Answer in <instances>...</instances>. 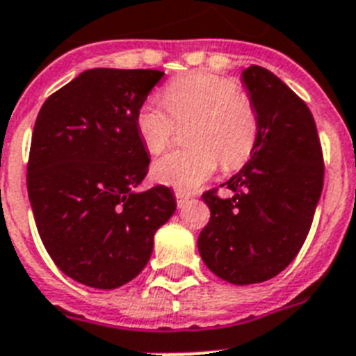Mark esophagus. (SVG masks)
Returning <instances> with one entry per match:
<instances>
[{
    "label": "esophagus",
    "instance_id": "34e87169",
    "mask_svg": "<svg viewBox=\"0 0 356 356\" xmlns=\"http://www.w3.org/2000/svg\"><path fill=\"white\" fill-rule=\"evenodd\" d=\"M175 199H177L179 207H183V204L186 203L188 199H190V193L183 192V190H175Z\"/></svg>",
    "mask_w": 356,
    "mask_h": 356
}]
</instances>
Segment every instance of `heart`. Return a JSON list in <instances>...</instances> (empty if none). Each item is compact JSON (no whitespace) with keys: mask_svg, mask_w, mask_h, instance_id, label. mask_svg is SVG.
Masks as SVG:
<instances>
[{"mask_svg":"<svg viewBox=\"0 0 356 356\" xmlns=\"http://www.w3.org/2000/svg\"><path fill=\"white\" fill-rule=\"evenodd\" d=\"M164 106L148 98L135 115V129L152 155L168 148L175 120H192L188 143L153 164L155 181L179 190H193L221 166L241 168L252 157L259 138V115L252 98L239 91L232 78L195 71L173 78L164 89Z\"/></svg>","mask_w":356,"mask_h":356,"instance_id":"1","label":"heart"}]
</instances>
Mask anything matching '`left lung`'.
<instances>
[{
	"label": "left lung",
	"instance_id": "1",
	"mask_svg": "<svg viewBox=\"0 0 356 356\" xmlns=\"http://www.w3.org/2000/svg\"><path fill=\"white\" fill-rule=\"evenodd\" d=\"M259 115V138L241 172L203 193L210 221L197 239L204 265L225 282L274 278L296 258L323 188V153L313 113L293 89L259 65L243 69Z\"/></svg>",
	"mask_w": 356,
	"mask_h": 356
}]
</instances>
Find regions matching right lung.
Here are the masks:
<instances>
[{
	"instance_id": "add662e5",
	"label": "right lung",
	"mask_w": 356,
	"mask_h": 356,
	"mask_svg": "<svg viewBox=\"0 0 356 356\" xmlns=\"http://www.w3.org/2000/svg\"><path fill=\"white\" fill-rule=\"evenodd\" d=\"M163 76L155 69H89L38 113L29 201L43 247L74 282L95 289L131 282L175 212L164 184L133 192L149 166L135 115Z\"/></svg>"
}]
</instances>
